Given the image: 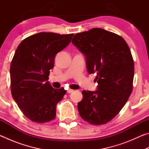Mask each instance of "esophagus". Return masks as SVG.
<instances>
[{"label": "esophagus", "instance_id": "1", "mask_svg": "<svg viewBox=\"0 0 149 149\" xmlns=\"http://www.w3.org/2000/svg\"><path fill=\"white\" fill-rule=\"evenodd\" d=\"M73 91H74V90H73V89H68L67 90V93H72Z\"/></svg>", "mask_w": 149, "mask_h": 149}]
</instances>
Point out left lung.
Listing matches in <instances>:
<instances>
[{"mask_svg":"<svg viewBox=\"0 0 149 149\" xmlns=\"http://www.w3.org/2000/svg\"><path fill=\"white\" fill-rule=\"evenodd\" d=\"M72 42L85 56L87 72L97 74L98 83L96 91H83L78 111L91 124H105L120 112L132 92L131 50L122 37L101 28L78 33Z\"/></svg>","mask_w":149,"mask_h":149,"instance_id":"left-lung-1","label":"left lung"}]
</instances>
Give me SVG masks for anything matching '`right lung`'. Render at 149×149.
I'll return each mask as SVG.
<instances>
[{
  "instance_id": "1",
  "label": "right lung",
  "mask_w": 149,
  "mask_h": 149,
  "mask_svg": "<svg viewBox=\"0 0 149 149\" xmlns=\"http://www.w3.org/2000/svg\"><path fill=\"white\" fill-rule=\"evenodd\" d=\"M74 34L41 32L24 39L10 65L12 97L32 122L43 123L56 117V104L66 91L54 89L48 80L56 54L70 44Z\"/></svg>"
}]
</instances>
